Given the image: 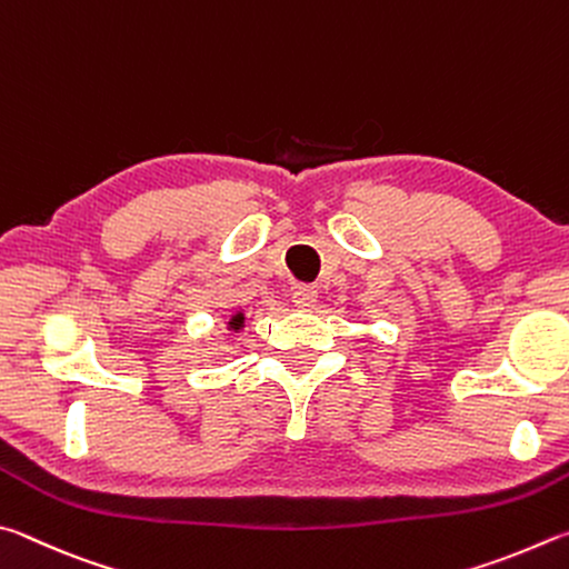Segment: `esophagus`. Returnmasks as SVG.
Returning a JSON list of instances; mask_svg holds the SVG:
<instances>
[{"mask_svg": "<svg viewBox=\"0 0 569 569\" xmlns=\"http://www.w3.org/2000/svg\"><path fill=\"white\" fill-rule=\"evenodd\" d=\"M292 302H295V307H300V310H310V307H315V302H317V290L310 284L297 287L292 295Z\"/></svg>", "mask_w": 569, "mask_h": 569, "instance_id": "esophagus-1", "label": "esophagus"}]
</instances>
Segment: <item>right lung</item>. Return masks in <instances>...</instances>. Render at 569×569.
Wrapping results in <instances>:
<instances>
[{"mask_svg":"<svg viewBox=\"0 0 569 569\" xmlns=\"http://www.w3.org/2000/svg\"><path fill=\"white\" fill-rule=\"evenodd\" d=\"M242 322H244V317L242 315H234L232 322H229V327H232V330H239V327H242Z\"/></svg>","mask_w":569,"mask_h":569,"instance_id":"right-lung-1","label":"right lung"}]
</instances>
